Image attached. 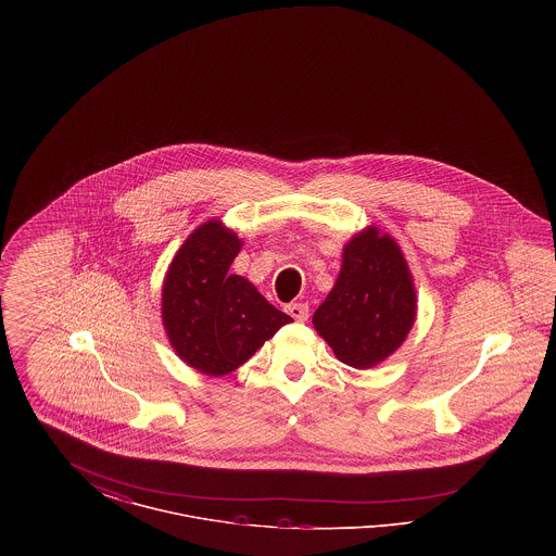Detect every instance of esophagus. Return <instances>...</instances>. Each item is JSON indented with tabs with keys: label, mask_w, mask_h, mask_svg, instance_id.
Masks as SVG:
<instances>
[{
	"label": "esophagus",
	"mask_w": 556,
	"mask_h": 556,
	"mask_svg": "<svg viewBox=\"0 0 556 556\" xmlns=\"http://www.w3.org/2000/svg\"><path fill=\"white\" fill-rule=\"evenodd\" d=\"M286 311H288V315H290L291 318H295V320H306V318H308V306L302 304V302L288 304Z\"/></svg>",
	"instance_id": "1"
}]
</instances>
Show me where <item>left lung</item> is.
I'll use <instances>...</instances> for the list:
<instances>
[{
  "label": "left lung",
  "mask_w": 556,
  "mask_h": 556,
  "mask_svg": "<svg viewBox=\"0 0 556 556\" xmlns=\"http://www.w3.org/2000/svg\"><path fill=\"white\" fill-rule=\"evenodd\" d=\"M342 258L313 325L344 365L370 369L406 340L417 317V293L400 245L377 227L350 239Z\"/></svg>",
  "instance_id": "left-lung-1"
}]
</instances>
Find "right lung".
<instances>
[{"label": "right lung", "instance_id": "add662e5", "mask_svg": "<svg viewBox=\"0 0 556 556\" xmlns=\"http://www.w3.org/2000/svg\"><path fill=\"white\" fill-rule=\"evenodd\" d=\"M241 239L220 220L200 225L179 248L162 286V323L189 367L220 377L241 367L291 317L229 266Z\"/></svg>", "mask_w": 556, "mask_h": 556}]
</instances>
